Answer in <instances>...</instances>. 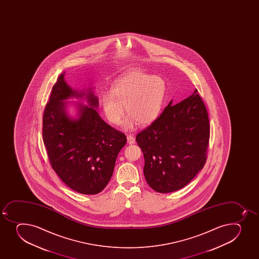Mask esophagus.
<instances>
[{
	"instance_id": "esophagus-1",
	"label": "esophagus",
	"mask_w": 259,
	"mask_h": 259,
	"mask_svg": "<svg viewBox=\"0 0 259 259\" xmlns=\"http://www.w3.org/2000/svg\"><path fill=\"white\" fill-rule=\"evenodd\" d=\"M126 139H127V143L129 144H134L135 143V139L133 135H127Z\"/></svg>"
}]
</instances>
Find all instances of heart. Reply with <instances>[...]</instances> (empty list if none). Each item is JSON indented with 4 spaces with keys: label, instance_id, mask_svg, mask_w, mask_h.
Segmentation results:
<instances>
[{
    "label": "heart",
    "instance_id": "heart-1",
    "mask_svg": "<svg viewBox=\"0 0 259 259\" xmlns=\"http://www.w3.org/2000/svg\"><path fill=\"white\" fill-rule=\"evenodd\" d=\"M166 94V84L161 77L142 72L123 75L111 88V93L103 94L100 104L109 122H122L125 110L129 116L125 127L137 123L145 125L153 122L161 111Z\"/></svg>",
    "mask_w": 259,
    "mask_h": 259
}]
</instances>
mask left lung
Listing matches in <instances>:
<instances>
[{
  "mask_svg": "<svg viewBox=\"0 0 259 259\" xmlns=\"http://www.w3.org/2000/svg\"><path fill=\"white\" fill-rule=\"evenodd\" d=\"M197 92L176 105L171 100L136 136L144 153V177L156 192L167 193L184 187L206 163L209 120Z\"/></svg>",
  "mask_w": 259,
  "mask_h": 259,
  "instance_id": "1",
  "label": "left lung"
}]
</instances>
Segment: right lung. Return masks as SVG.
I'll return each mask as SVG.
<instances>
[{"label": "right lung", "instance_id": "1", "mask_svg": "<svg viewBox=\"0 0 259 259\" xmlns=\"http://www.w3.org/2000/svg\"><path fill=\"white\" fill-rule=\"evenodd\" d=\"M84 97L88 105L78 103V117L70 118L66 100ZM98 106L91 89L86 93L72 90L63 72L52 88L43 115V140L52 169L82 194H97L106 187L118 154L126 144L125 134L101 119Z\"/></svg>", "mask_w": 259, "mask_h": 259}]
</instances>
